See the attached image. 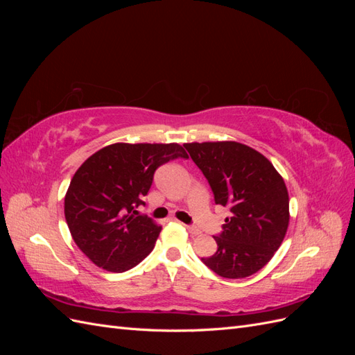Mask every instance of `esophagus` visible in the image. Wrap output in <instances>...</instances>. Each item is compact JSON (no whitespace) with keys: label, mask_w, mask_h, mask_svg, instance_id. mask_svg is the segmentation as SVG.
Wrapping results in <instances>:
<instances>
[{"label":"esophagus","mask_w":355,"mask_h":355,"mask_svg":"<svg viewBox=\"0 0 355 355\" xmlns=\"http://www.w3.org/2000/svg\"><path fill=\"white\" fill-rule=\"evenodd\" d=\"M187 230H188L189 234H192V235H200V234H201V230H198L197 227H191V225H188Z\"/></svg>","instance_id":"obj_1"}]
</instances>
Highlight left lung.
<instances>
[{
    "instance_id": "obj_1",
    "label": "left lung",
    "mask_w": 355,
    "mask_h": 355,
    "mask_svg": "<svg viewBox=\"0 0 355 355\" xmlns=\"http://www.w3.org/2000/svg\"><path fill=\"white\" fill-rule=\"evenodd\" d=\"M206 176L214 201L231 209L218 250L202 257L223 278L250 277L272 259L288 228V192L272 163L240 142L184 144Z\"/></svg>"
}]
</instances>
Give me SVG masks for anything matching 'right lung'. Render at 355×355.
<instances>
[{
	"label": "right lung",
	"mask_w": 355,
	"mask_h": 355,
	"mask_svg": "<svg viewBox=\"0 0 355 355\" xmlns=\"http://www.w3.org/2000/svg\"><path fill=\"white\" fill-rule=\"evenodd\" d=\"M188 158L179 144H112L90 155L71 179L65 219L78 249L102 270L124 272L153 252L161 227L135 207L154 171Z\"/></svg>",
	"instance_id": "obj_1"
}]
</instances>
